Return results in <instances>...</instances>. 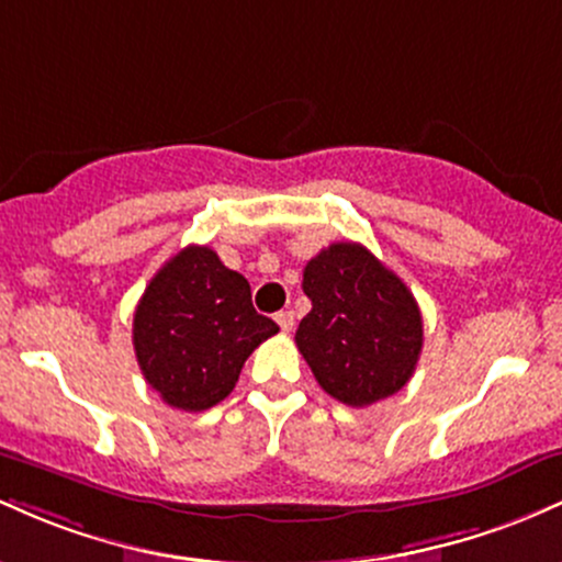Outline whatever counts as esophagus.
Segmentation results:
<instances>
[{"instance_id": "esophagus-1", "label": "esophagus", "mask_w": 562, "mask_h": 562, "mask_svg": "<svg viewBox=\"0 0 562 562\" xmlns=\"http://www.w3.org/2000/svg\"><path fill=\"white\" fill-rule=\"evenodd\" d=\"M274 322L280 325L282 333H290L295 327V314L293 312H280V314H274Z\"/></svg>"}]
</instances>
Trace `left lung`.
Listing matches in <instances>:
<instances>
[{
    "mask_svg": "<svg viewBox=\"0 0 562 562\" xmlns=\"http://www.w3.org/2000/svg\"><path fill=\"white\" fill-rule=\"evenodd\" d=\"M312 312L295 346L317 383L348 406H370L402 391L423 351L415 295L364 245L333 243L303 269Z\"/></svg>",
    "mask_w": 562,
    "mask_h": 562,
    "instance_id": "left-lung-1",
    "label": "left lung"
}]
</instances>
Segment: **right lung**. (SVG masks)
Returning a JSON list of instances; mask_svg holds the SVG:
<instances>
[{
  "label": "right lung",
  "instance_id": "add662e5",
  "mask_svg": "<svg viewBox=\"0 0 562 562\" xmlns=\"http://www.w3.org/2000/svg\"><path fill=\"white\" fill-rule=\"evenodd\" d=\"M280 333L250 303V285L209 245H187L145 288L134 312L142 375L173 409L203 412L227 398L245 359Z\"/></svg>",
  "mask_w": 562,
  "mask_h": 562
}]
</instances>
